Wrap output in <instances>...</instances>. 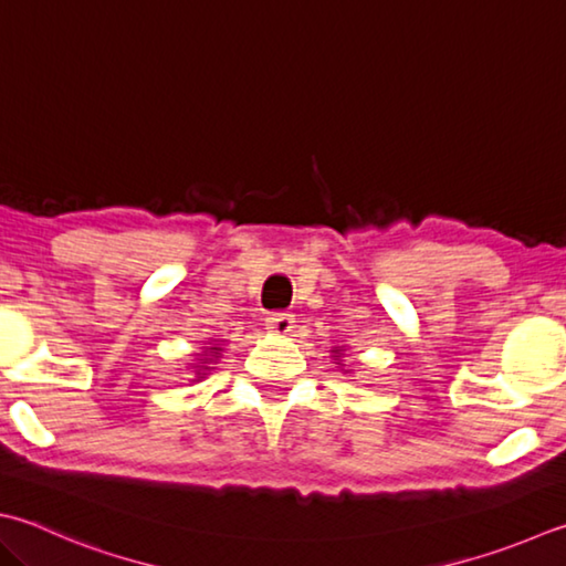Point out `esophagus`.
I'll return each instance as SVG.
<instances>
[{
	"label": "esophagus",
	"instance_id": "obj_1",
	"mask_svg": "<svg viewBox=\"0 0 566 566\" xmlns=\"http://www.w3.org/2000/svg\"><path fill=\"white\" fill-rule=\"evenodd\" d=\"M265 329L279 337H285L293 329V315H287V313L271 315L269 319H265Z\"/></svg>",
	"mask_w": 566,
	"mask_h": 566
}]
</instances>
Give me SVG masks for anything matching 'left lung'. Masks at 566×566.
Here are the masks:
<instances>
[{"label":"left lung","mask_w":566,"mask_h":566,"mask_svg":"<svg viewBox=\"0 0 566 566\" xmlns=\"http://www.w3.org/2000/svg\"><path fill=\"white\" fill-rule=\"evenodd\" d=\"M333 352H335V357H339V355H343V349H337V347H335ZM337 365H339V361H337Z\"/></svg>","instance_id":"1"}]
</instances>
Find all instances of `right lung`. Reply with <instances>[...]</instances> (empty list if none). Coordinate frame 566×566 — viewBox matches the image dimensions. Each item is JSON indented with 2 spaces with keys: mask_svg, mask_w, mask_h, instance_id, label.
I'll use <instances>...</instances> for the list:
<instances>
[{
  "mask_svg": "<svg viewBox=\"0 0 566 566\" xmlns=\"http://www.w3.org/2000/svg\"><path fill=\"white\" fill-rule=\"evenodd\" d=\"M219 355H221V347H207V349H205V355H201L205 359H199V365H195L197 381H199V379H205L207 371L214 369V367H209V365H217Z\"/></svg>",
  "mask_w": 566,
  "mask_h": 566,
  "instance_id": "right-lung-1",
  "label": "right lung"
}]
</instances>
